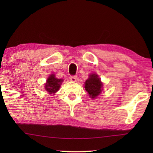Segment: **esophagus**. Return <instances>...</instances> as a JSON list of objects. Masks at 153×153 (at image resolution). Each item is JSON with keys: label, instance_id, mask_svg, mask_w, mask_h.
Returning <instances> with one entry per match:
<instances>
[{"label": "esophagus", "instance_id": "obj_1", "mask_svg": "<svg viewBox=\"0 0 153 153\" xmlns=\"http://www.w3.org/2000/svg\"><path fill=\"white\" fill-rule=\"evenodd\" d=\"M70 79L71 81H72V82H76L77 77L76 76H71L70 77Z\"/></svg>", "mask_w": 153, "mask_h": 153}]
</instances>
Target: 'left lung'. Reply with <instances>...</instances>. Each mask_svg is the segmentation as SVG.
Returning a JSON list of instances; mask_svg holds the SVG:
<instances>
[{"mask_svg":"<svg viewBox=\"0 0 153 153\" xmlns=\"http://www.w3.org/2000/svg\"><path fill=\"white\" fill-rule=\"evenodd\" d=\"M103 83L100 80L97 74H91L89 78L85 81L84 88L88 93L89 97L95 99L102 91Z\"/></svg>","mask_w":153,"mask_h":153,"instance_id":"8db88e82","label":"left lung"}]
</instances>
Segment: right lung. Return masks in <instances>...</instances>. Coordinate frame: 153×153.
<instances>
[{"instance_id": "obj_1", "label": "right lung", "mask_w": 153, "mask_h": 153, "mask_svg": "<svg viewBox=\"0 0 153 153\" xmlns=\"http://www.w3.org/2000/svg\"><path fill=\"white\" fill-rule=\"evenodd\" d=\"M62 81H63V79H57L55 76V74H51L48 77L47 83H45L46 91L50 95H51V94L53 95L54 93H56L59 90Z\"/></svg>"}]
</instances>
